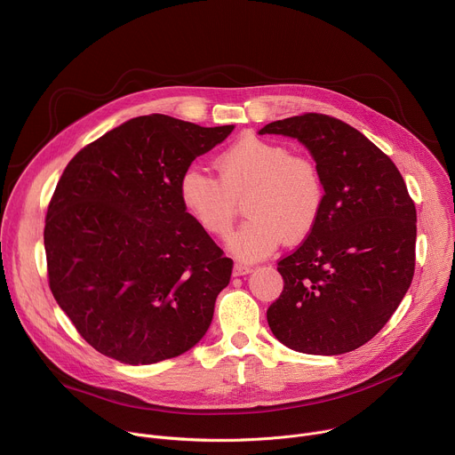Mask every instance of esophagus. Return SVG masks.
<instances>
[{
  "label": "esophagus",
  "instance_id": "esophagus-1",
  "mask_svg": "<svg viewBox=\"0 0 455 455\" xmlns=\"http://www.w3.org/2000/svg\"><path fill=\"white\" fill-rule=\"evenodd\" d=\"M251 272V265H246V263H235L234 265V275H246Z\"/></svg>",
  "mask_w": 455,
  "mask_h": 455
}]
</instances>
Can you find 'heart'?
<instances>
[{
    "mask_svg": "<svg viewBox=\"0 0 455 455\" xmlns=\"http://www.w3.org/2000/svg\"><path fill=\"white\" fill-rule=\"evenodd\" d=\"M216 169L218 180L198 165L187 167L178 180V200L204 232L225 237L234 227L237 202L246 194L248 221L228 241L230 250L246 261L268 255L283 239L299 243L316 227L326 185L311 158L248 135L220 153Z\"/></svg>",
    "mask_w": 455,
    "mask_h": 455,
    "instance_id": "heart-1",
    "label": "heart"
}]
</instances>
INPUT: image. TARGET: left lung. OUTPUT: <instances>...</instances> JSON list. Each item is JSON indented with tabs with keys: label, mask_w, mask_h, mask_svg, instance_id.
Instances as JSON below:
<instances>
[{
	"label": "left lung",
	"mask_w": 455,
	"mask_h": 455,
	"mask_svg": "<svg viewBox=\"0 0 455 455\" xmlns=\"http://www.w3.org/2000/svg\"><path fill=\"white\" fill-rule=\"evenodd\" d=\"M261 135L300 140L326 185L313 232L277 263L284 288L268 326L290 349L342 355L369 342L405 297L416 267V207L381 149L349 124L302 113Z\"/></svg>",
	"instance_id": "8db88e82"
}]
</instances>
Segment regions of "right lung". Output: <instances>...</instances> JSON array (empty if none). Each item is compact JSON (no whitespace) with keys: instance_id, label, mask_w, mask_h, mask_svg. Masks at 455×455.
Instances as JSON below:
<instances>
[{"instance_id":"add662e5","label":"right lung","mask_w":455,"mask_h":455,"mask_svg":"<svg viewBox=\"0 0 455 455\" xmlns=\"http://www.w3.org/2000/svg\"><path fill=\"white\" fill-rule=\"evenodd\" d=\"M232 129L137 116L64 169L44 220L48 284L99 353L148 365L207 333L234 263L183 212L178 180Z\"/></svg>"}]
</instances>
